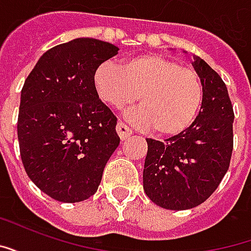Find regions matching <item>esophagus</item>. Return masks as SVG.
Returning <instances> with one entry per match:
<instances>
[{"instance_id": "obj_1", "label": "esophagus", "mask_w": 251, "mask_h": 251, "mask_svg": "<svg viewBox=\"0 0 251 251\" xmlns=\"http://www.w3.org/2000/svg\"><path fill=\"white\" fill-rule=\"evenodd\" d=\"M117 133H118V136H120V138L122 141H124V140H127V138L133 134V131H131L130 127L127 125H125L124 122H118V124H117Z\"/></svg>"}]
</instances>
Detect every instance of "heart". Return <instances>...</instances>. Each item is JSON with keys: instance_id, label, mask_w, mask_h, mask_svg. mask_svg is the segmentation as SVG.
I'll return each instance as SVG.
<instances>
[{"instance_id": "b5f03b06", "label": "heart", "mask_w": 251, "mask_h": 251, "mask_svg": "<svg viewBox=\"0 0 251 251\" xmlns=\"http://www.w3.org/2000/svg\"><path fill=\"white\" fill-rule=\"evenodd\" d=\"M94 87L104 103L124 109L136 103L129 120L153 127L160 136H176L194 124L203 102V83L191 68L161 55H141L122 67L104 62L94 72ZM140 98H138V95Z\"/></svg>"}]
</instances>
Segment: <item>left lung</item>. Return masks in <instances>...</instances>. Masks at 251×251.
I'll list each match as a JSON object with an SVG mask.
<instances>
[{"mask_svg": "<svg viewBox=\"0 0 251 251\" xmlns=\"http://www.w3.org/2000/svg\"><path fill=\"white\" fill-rule=\"evenodd\" d=\"M195 71L203 83L199 115L187 130L156 141L147 138L144 191L167 210H188L214 194L230 167L234 110L219 74L195 57Z\"/></svg>", "mask_w": 251, "mask_h": 251, "instance_id": "obj_1", "label": "left lung"}]
</instances>
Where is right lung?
Returning a JSON list of instances; mask_svg holds the SVG:
<instances>
[{
	"label": "right lung",
	"instance_id": "right-lung-1",
	"mask_svg": "<svg viewBox=\"0 0 251 251\" xmlns=\"http://www.w3.org/2000/svg\"><path fill=\"white\" fill-rule=\"evenodd\" d=\"M97 39L53 47L36 63L21 90L17 136L29 179L63 203L93 196L120 145L117 117L99 99L94 72L118 53Z\"/></svg>",
	"mask_w": 251,
	"mask_h": 251
}]
</instances>
